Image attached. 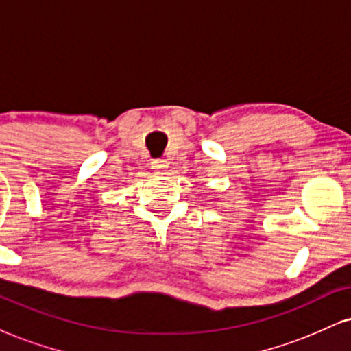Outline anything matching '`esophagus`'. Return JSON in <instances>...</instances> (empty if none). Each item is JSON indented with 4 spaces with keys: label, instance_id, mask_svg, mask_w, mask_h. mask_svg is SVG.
Returning <instances> with one entry per match:
<instances>
[{
    "label": "esophagus",
    "instance_id": "obj_1",
    "mask_svg": "<svg viewBox=\"0 0 351 351\" xmlns=\"http://www.w3.org/2000/svg\"><path fill=\"white\" fill-rule=\"evenodd\" d=\"M152 168H154L155 171H163L165 168H168V162L167 160H154V162H152Z\"/></svg>",
    "mask_w": 351,
    "mask_h": 351
}]
</instances>
